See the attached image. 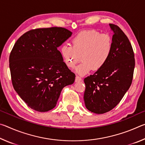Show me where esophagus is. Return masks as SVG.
Segmentation results:
<instances>
[{"mask_svg": "<svg viewBox=\"0 0 145 145\" xmlns=\"http://www.w3.org/2000/svg\"><path fill=\"white\" fill-rule=\"evenodd\" d=\"M75 82H80V81H81L82 80V78H81V77H79V76H78V75H77L75 77Z\"/></svg>", "mask_w": 145, "mask_h": 145, "instance_id": "esophagus-1", "label": "esophagus"}]
</instances>
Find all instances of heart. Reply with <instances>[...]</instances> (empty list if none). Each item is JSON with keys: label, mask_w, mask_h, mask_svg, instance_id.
I'll use <instances>...</instances> for the list:
<instances>
[{"label": "heart", "mask_w": 145, "mask_h": 145, "mask_svg": "<svg viewBox=\"0 0 145 145\" xmlns=\"http://www.w3.org/2000/svg\"><path fill=\"white\" fill-rule=\"evenodd\" d=\"M72 46L63 45L61 52L68 67L76 68L80 75H86L93 69L99 70L104 67L112 50V40L107 34H100L96 30H86L78 33L72 39Z\"/></svg>", "instance_id": "1"}]
</instances>
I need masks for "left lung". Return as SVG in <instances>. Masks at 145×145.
Instances as JSON below:
<instances>
[{
    "instance_id": "8db88e82",
    "label": "left lung",
    "mask_w": 145,
    "mask_h": 145,
    "mask_svg": "<svg viewBox=\"0 0 145 145\" xmlns=\"http://www.w3.org/2000/svg\"><path fill=\"white\" fill-rule=\"evenodd\" d=\"M109 25L114 33L111 57L104 67L84 80L85 105L96 114L105 113L116 107L133 78L135 59L131 44L118 26Z\"/></svg>"
}]
</instances>
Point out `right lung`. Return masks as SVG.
<instances>
[{
    "label": "right lung",
    "mask_w": 145,
    "mask_h": 145,
    "mask_svg": "<svg viewBox=\"0 0 145 145\" xmlns=\"http://www.w3.org/2000/svg\"><path fill=\"white\" fill-rule=\"evenodd\" d=\"M72 33L63 27L31 30L20 36L9 56L12 84L28 106L46 112L56 107L64 87L74 82L57 48Z\"/></svg>",
    "instance_id": "1"
}]
</instances>
